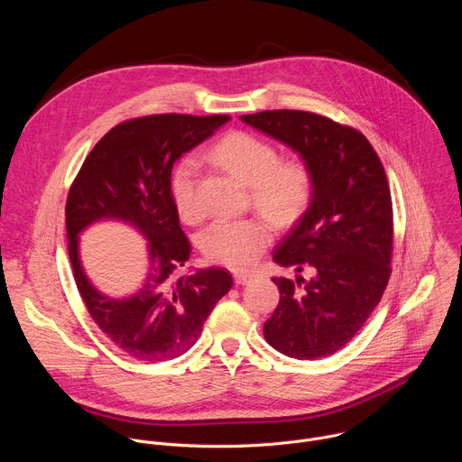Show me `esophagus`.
Here are the masks:
<instances>
[{
  "label": "esophagus",
  "mask_w": 462,
  "mask_h": 462,
  "mask_svg": "<svg viewBox=\"0 0 462 462\" xmlns=\"http://www.w3.org/2000/svg\"><path fill=\"white\" fill-rule=\"evenodd\" d=\"M234 278H236V283H239V285H246V283H250V280L254 278L250 273H236L234 274Z\"/></svg>",
  "instance_id": "obj_1"
}]
</instances>
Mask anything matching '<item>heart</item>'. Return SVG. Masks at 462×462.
<instances>
[{"instance_id": "heart-1", "label": "heart", "mask_w": 462, "mask_h": 462, "mask_svg": "<svg viewBox=\"0 0 462 462\" xmlns=\"http://www.w3.org/2000/svg\"><path fill=\"white\" fill-rule=\"evenodd\" d=\"M208 161L250 186L252 203L278 226L292 225L310 203L314 182L307 162L296 157L280 159L276 146L246 131H234L221 139L210 150ZM197 175V162L184 157L170 179L173 203L186 221L203 216ZM269 243L271 226L257 217L217 219L201 234L205 255L236 271L252 267Z\"/></svg>"}]
</instances>
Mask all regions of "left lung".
<instances>
[{
    "mask_svg": "<svg viewBox=\"0 0 462 462\" xmlns=\"http://www.w3.org/2000/svg\"><path fill=\"white\" fill-rule=\"evenodd\" d=\"M241 120L298 152L314 182L307 212L274 252L278 265L298 276L273 280L280 303L263 335L291 358L335 355L360 331L391 276L393 205L383 166L358 129L316 113L276 109Z\"/></svg>",
    "mask_w": 462,
    "mask_h": 462,
    "instance_id": "obj_1",
    "label": "left lung"
}]
</instances>
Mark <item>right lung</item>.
Masks as SVG:
<instances>
[{
    "label": "right lung",
    "mask_w": 462,
    "mask_h": 462,
    "mask_svg": "<svg viewBox=\"0 0 462 462\" xmlns=\"http://www.w3.org/2000/svg\"><path fill=\"white\" fill-rule=\"evenodd\" d=\"M228 120L166 113L120 122L97 143L71 184L65 226L79 292L100 331L135 360L166 362L186 353L234 283L228 271L216 267L179 274L191 246L170 186L173 162ZM100 218L129 222L151 243L149 274L134 297L98 293L81 269L78 236Z\"/></svg>",
    "instance_id": "1"
}]
</instances>
